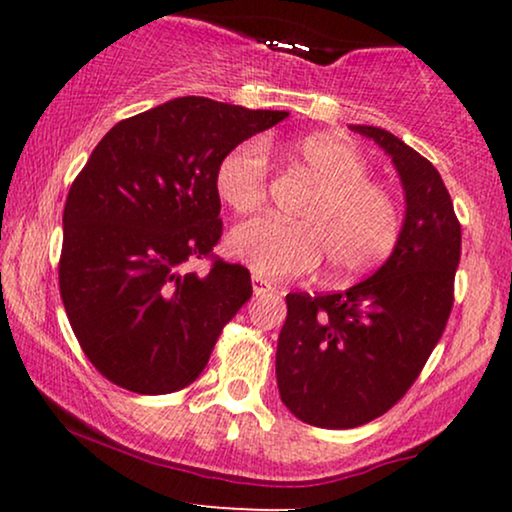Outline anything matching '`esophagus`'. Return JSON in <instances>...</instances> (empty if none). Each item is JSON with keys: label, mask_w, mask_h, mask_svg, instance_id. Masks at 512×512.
<instances>
[{"label": "esophagus", "mask_w": 512, "mask_h": 512, "mask_svg": "<svg viewBox=\"0 0 512 512\" xmlns=\"http://www.w3.org/2000/svg\"><path fill=\"white\" fill-rule=\"evenodd\" d=\"M251 284H254V293H256V296H263V293L275 291V284H272L270 279H265V277L254 275V277H251Z\"/></svg>", "instance_id": "34e87169"}]
</instances>
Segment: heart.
I'll use <instances>...</instances> for the list:
<instances>
[{
  "instance_id": "b5f03b06",
  "label": "heart",
  "mask_w": 512,
  "mask_h": 512,
  "mask_svg": "<svg viewBox=\"0 0 512 512\" xmlns=\"http://www.w3.org/2000/svg\"><path fill=\"white\" fill-rule=\"evenodd\" d=\"M286 156L317 181L298 221L272 216L242 223L230 235V251L256 275L291 279L310 275L326 261L333 282L368 275L394 254L403 212L389 188L370 179L359 149L335 135H307ZM214 188L237 214L256 212L268 198V153L261 142H242L219 160Z\"/></svg>"
}]
</instances>
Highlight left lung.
<instances>
[{"label":"left lung","instance_id":"8db88e82","mask_svg":"<svg viewBox=\"0 0 512 512\" xmlns=\"http://www.w3.org/2000/svg\"><path fill=\"white\" fill-rule=\"evenodd\" d=\"M352 130L391 156L405 221L394 254L373 277L340 293L286 296L279 396L319 429L368 424L408 394L450 319L461 256V223L436 167L387 130Z\"/></svg>","mask_w":512,"mask_h":512}]
</instances>
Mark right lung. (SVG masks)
Listing matches in <instances>:
<instances>
[{
  "mask_svg": "<svg viewBox=\"0 0 512 512\" xmlns=\"http://www.w3.org/2000/svg\"><path fill=\"white\" fill-rule=\"evenodd\" d=\"M286 111L177 97L125 118L76 174L62 214L60 296L88 361L135 394H172L205 370L251 275L221 240L219 160ZM212 257L207 276L181 273Z\"/></svg>",
  "mask_w": 512,
  "mask_h": 512,
  "instance_id": "add662e5",
  "label": "right lung"
}]
</instances>
